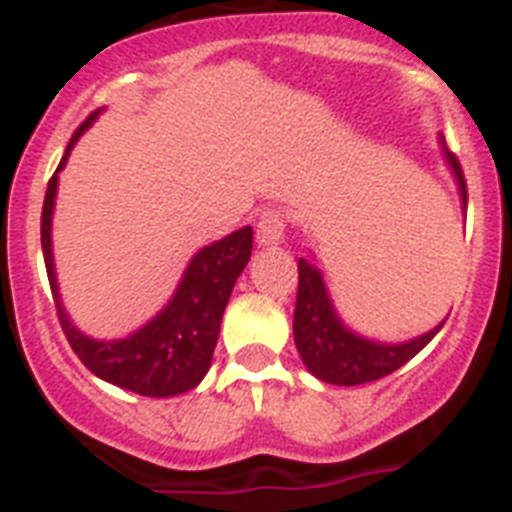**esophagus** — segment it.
Masks as SVG:
<instances>
[{"label":"esophagus","mask_w":512,"mask_h":512,"mask_svg":"<svg viewBox=\"0 0 512 512\" xmlns=\"http://www.w3.org/2000/svg\"><path fill=\"white\" fill-rule=\"evenodd\" d=\"M284 241V215L279 210H266L256 225V243L261 248L279 246Z\"/></svg>","instance_id":"esophagus-1"}]
</instances>
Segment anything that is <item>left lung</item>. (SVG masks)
<instances>
[{"mask_svg": "<svg viewBox=\"0 0 512 512\" xmlns=\"http://www.w3.org/2000/svg\"><path fill=\"white\" fill-rule=\"evenodd\" d=\"M443 158L459 184L461 210L467 212V184L454 153L446 148L441 135ZM300 284H297V305H295V343L300 351L302 364L307 372L315 374L320 382L338 384V387H354V384L374 382L387 374L397 372L402 364H408L415 354H420L433 341L446 320L431 328L428 333L402 343H384L366 338L356 330L348 328L330 300L328 284L323 271L315 261L300 259Z\"/></svg>", "mask_w": 512, "mask_h": 512, "instance_id": "obj_1", "label": "left lung"}]
</instances>
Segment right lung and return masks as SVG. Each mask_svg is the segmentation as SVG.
Listing matches in <instances>:
<instances>
[{
	"instance_id": "obj_1",
	"label": "right lung",
	"mask_w": 512,
	"mask_h": 512,
	"mask_svg": "<svg viewBox=\"0 0 512 512\" xmlns=\"http://www.w3.org/2000/svg\"><path fill=\"white\" fill-rule=\"evenodd\" d=\"M99 112L102 110L92 112L87 122L71 135L69 148L63 153L61 164L45 189L40 243H43L45 271H48V282H51L58 320H61V328L69 338L74 354L99 379L143 397L182 395V392L194 390L210 372L225 305L230 300L235 279L241 277V271L251 259L253 230L251 225L238 228L235 233L194 253L171 300L130 336L99 341V338L81 333L71 323L69 312L61 302V292H58L51 225L53 210H56L58 174L69 161L76 140L97 120Z\"/></svg>"
}]
</instances>
